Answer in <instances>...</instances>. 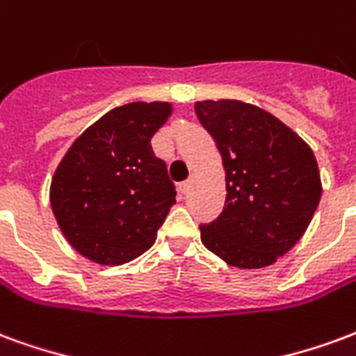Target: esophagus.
Masks as SVG:
<instances>
[{
    "label": "esophagus",
    "mask_w": 356,
    "mask_h": 356,
    "mask_svg": "<svg viewBox=\"0 0 356 356\" xmlns=\"http://www.w3.org/2000/svg\"><path fill=\"white\" fill-rule=\"evenodd\" d=\"M191 186H193V180H188V181H184V184H180V191L186 195V193H189L191 191Z\"/></svg>",
    "instance_id": "obj_1"
}]
</instances>
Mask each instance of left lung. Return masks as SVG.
Masks as SVG:
<instances>
[{
    "mask_svg": "<svg viewBox=\"0 0 356 356\" xmlns=\"http://www.w3.org/2000/svg\"><path fill=\"white\" fill-rule=\"evenodd\" d=\"M225 172L222 214L201 225L210 252L237 269L275 264L307 232L323 181L305 140L264 108L241 100L195 102Z\"/></svg>",
    "mask_w": 356,
    "mask_h": 356,
    "instance_id": "left-lung-1",
    "label": "left lung"
}]
</instances>
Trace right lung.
<instances>
[{
	"label": "right lung",
	"instance_id": "1",
	"mask_svg": "<svg viewBox=\"0 0 356 356\" xmlns=\"http://www.w3.org/2000/svg\"><path fill=\"white\" fill-rule=\"evenodd\" d=\"M172 115L170 102H129L75 138L54 170L49 199L75 252L121 266L155 243L176 191L152 138Z\"/></svg>",
	"mask_w": 356,
	"mask_h": 356
}]
</instances>
